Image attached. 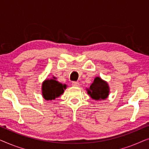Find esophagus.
I'll return each mask as SVG.
<instances>
[{
	"label": "esophagus",
	"mask_w": 149,
	"mask_h": 149,
	"mask_svg": "<svg viewBox=\"0 0 149 149\" xmlns=\"http://www.w3.org/2000/svg\"><path fill=\"white\" fill-rule=\"evenodd\" d=\"M72 85L74 87H79V82H77V81H73V82H72Z\"/></svg>",
	"instance_id": "1"
}]
</instances>
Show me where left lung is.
Masks as SVG:
<instances>
[{
	"instance_id": "8db88e82",
	"label": "left lung",
	"mask_w": 149,
	"mask_h": 149,
	"mask_svg": "<svg viewBox=\"0 0 149 149\" xmlns=\"http://www.w3.org/2000/svg\"><path fill=\"white\" fill-rule=\"evenodd\" d=\"M109 87L107 82L102 80L100 77L95 78L89 89H87V93L95 100H105L109 95Z\"/></svg>"
}]
</instances>
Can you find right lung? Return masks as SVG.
<instances>
[{
    "label": "right lung",
    "instance_id": "1",
    "mask_svg": "<svg viewBox=\"0 0 149 149\" xmlns=\"http://www.w3.org/2000/svg\"><path fill=\"white\" fill-rule=\"evenodd\" d=\"M54 78V79L45 81L42 83V93L46 100H52L59 97L64 92V89H66V85L55 80V77Z\"/></svg>",
    "mask_w": 149,
    "mask_h": 149
}]
</instances>
